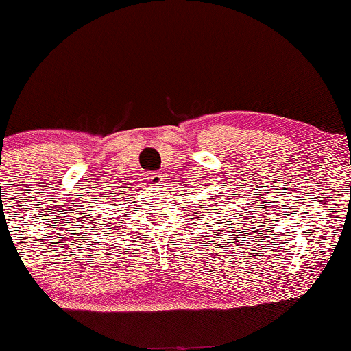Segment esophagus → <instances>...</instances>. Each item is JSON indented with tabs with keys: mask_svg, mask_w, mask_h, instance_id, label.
I'll list each match as a JSON object with an SVG mask.
<instances>
[{
	"mask_svg": "<svg viewBox=\"0 0 351 351\" xmlns=\"http://www.w3.org/2000/svg\"><path fill=\"white\" fill-rule=\"evenodd\" d=\"M145 180H147V182L154 184V186H159V182L162 181V176L159 171H148V173L145 175Z\"/></svg>",
	"mask_w": 351,
	"mask_h": 351,
	"instance_id": "esophagus-1",
	"label": "esophagus"
}]
</instances>
